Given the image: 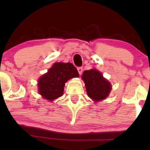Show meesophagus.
<instances>
[{
	"instance_id": "34e87169",
	"label": "esophagus",
	"mask_w": 150,
	"mask_h": 150,
	"mask_svg": "<svg viewBox=\"0 0 150 150\" xmlns=\"http://www.w3.org/2000/svg\"><path fill=\"white\" fill-rule=\"evenodd\" d=\"M83 67H78V73L80 74V75H81L83 72Z\"/></svg>"
}]
</instances>
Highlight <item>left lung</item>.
<instances>
[{
	"label": "left lung",
	"instance_id": "obj_1",
	"mask_svg": "<svg viewBox=\"0 0 150 150\" xmlns=\"http://www.w3.org/2000/svg\"><path fill=\"white\" fill-rule=\"evenodd\" d=\"M82 79L85 83L88 96L94 102L105 99L110 94L111 84L97 69L85 70Z\"/></svg>",
	"mask_w": 150,
	"mask_h": 150
}]
</instances>
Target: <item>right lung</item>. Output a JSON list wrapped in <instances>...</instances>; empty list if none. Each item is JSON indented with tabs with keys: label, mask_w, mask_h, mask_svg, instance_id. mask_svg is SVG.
<instances>
[{
	"label": "right lung",
	"mask_w": 150,
	"mask_h": 150,
	"mask_svg": "<svg viewBox=\"0 0 150 150\" xmlns=\"http://www.w3.org/2000/svg\"><path fill=\"white\" fill-rule=\"evenodd\" d=\"M79 76L76 67L72 63L57 62L38 80V92L49 101L63 95L64 87L68 80Z\"/></svg>",
	"instance_id": "add662e5"
}]
</instances>
